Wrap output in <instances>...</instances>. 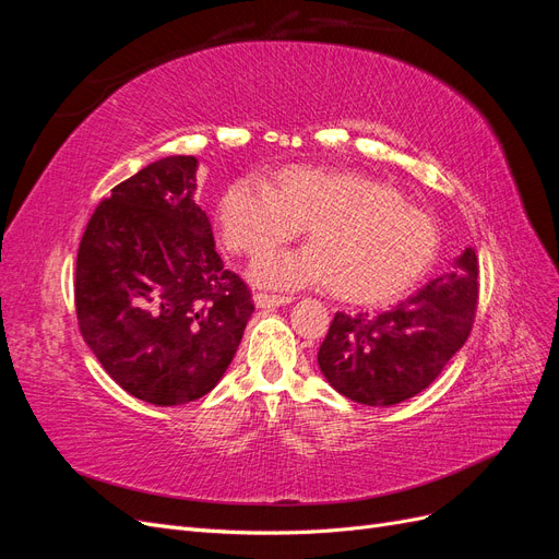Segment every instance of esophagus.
<instances>
[{"instance_id": "esophagus-1", "label": "esophagus", "mask_w": 559, "mask_h": 559, "mask_svg": "<svg viewBox=\"0 0 559 559\" xmlns=\"http://www.w3.org/2000/svg\"><path fill=\"white\" fill-rule=\"evenodd\" d=\"M292 296H270V294H257L253 296V306L257 308H280V306H289Z\"/></svg>"}]
</instances>
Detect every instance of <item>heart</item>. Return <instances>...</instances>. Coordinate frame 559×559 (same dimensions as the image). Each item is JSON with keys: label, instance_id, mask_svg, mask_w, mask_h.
<instances>
[{"label": "heart", "instance_id": "obj_1", "mask_svg": "<svg viewBox=\"0 0 559 559\" xmlns=\"http://www.w3.org/2000/svg\"><path fill=\"white\" fill-rule=\"evenodd\" d=\"M230 251L259 261L310 230L308 249L253 267L273 289L329 284L352 306H380L408 294L438 257V228L380 179L349 170L289 165L273 186L233 181L216 210Z\"/></svg>", "mask_w": 559, "mask_h": 559}]
</instances>
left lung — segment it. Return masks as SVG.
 <instances>
[{"label":"left lung","instance_id":"1","mask_svg":"<svg viewBox=\"0 0 559 559\" xmlns=\"http://www.w3.org/2000/svg\"><path fill=\"white\" fill-rule=\"evenodd\" d=\"M452 267L382 314L335 312L317 354L335 392L364 405H394L441 376L476 319V249L466 247Z\"/></svg>","mask_w":559,"mask_h":559}]
</instances>
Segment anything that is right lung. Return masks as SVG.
<instances>
[{
    "label": "right lung",
    "mask_w": 559,
    "mask_h": 559,
    "mask_svg": "<svg viewBox=\"0 0 559 559\" xmlns=\"http://www.w3.org/2000/svg\"><path fill=\"white\" fill-rule=\"evenodd\" d=\"M193 156H167L111 189L76 253L83 341L134 399L181 405L224 378L253 312L195 202Z\"/></svg>",
    "instance_id": "obj_1"
}]
</instances>
